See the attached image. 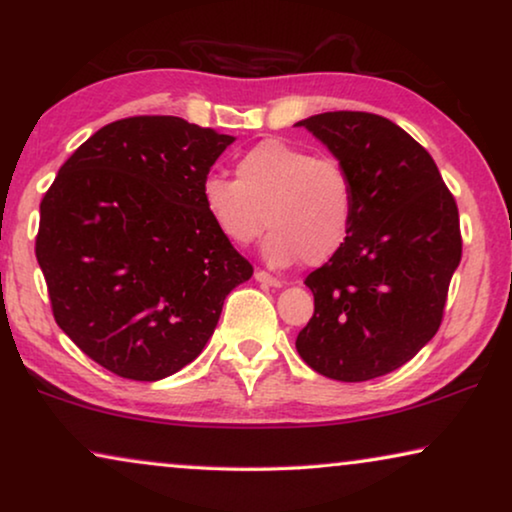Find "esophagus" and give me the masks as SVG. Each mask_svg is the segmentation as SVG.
Segmentation results:
<instances>
[{"label":"esophagus","mask_w":512,"mask_h":512,"mask_svg":"<svg viewBox=\"0 0 512 512\" xmlns=\"http://www.w3.org/2000/svg\"><path fill=\"white\" fill-rule=\"evenodd\" d=\"M256 282H261V284H268V286H282L284 282L279 277H275V275H270V272H265V270H256Z\"/></svg>","instance_id":"1"}]
</instances>
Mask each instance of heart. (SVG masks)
<instances>
[{
	"instance_id": "b5f03b06",
	"label": "heart",
	"mask_w": 512,
	"mask_h": 512,
	"mask_svg": "<svg viewBox=\"0 0 512 512\" xmlns=\"http://www.w3.org/2000/svg\"><path fill=\"white\" fill-rule=\"evenodd\" d=\"M202 205L228 242H263L270 265H321L345 247L356 216V186L338 158L305 146L265 139L235 163V179L209 174Z\"/></svg>"
}]
</instances>
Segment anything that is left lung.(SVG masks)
I'll list each match as a JSON object with an SVG mask.
<instances>
[{
	"label": "left lung",
	"mask_w": 512,
	"mask_h": 512,
	"mask_svg": "<svg viewBox=\"0 0 512 512\" xmlns=\"http://www.w3.org/2000/svg\"><path fill=\"white\" fill-rule=\"evenodd\" d=\"M356 186L345 247L310 272L314 314L296 349L319 375L366 382L408 363L440 328L461 261L457 200L422 144L389 118H305Z\"/></svg>",
	"instance_id": "left-lung-1"
}]
</instances>
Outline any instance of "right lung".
Returning <instances> with one entry per match:
<instances>
[{
	"label": "right lung",
	"mask_w": 512,
	"mask_h": 512,
	"mask_svg": "<svg viewBox=\"0 0 512 512\" xmlns=\"http://www.w3.org/2000/svg\"><path fill=\"white\" fill-rule=\"evenodd\" d=\"M230 142L177 116L121 118L67 158L41 200L34 251L53 317L118 377L156 382L188 366L254 275L202 205Z\"/></svg>",
	"instance_id": "add662e5"
}]
</instances>
